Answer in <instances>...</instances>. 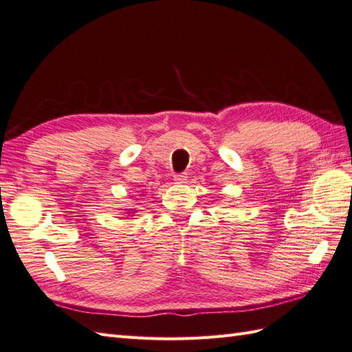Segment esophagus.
<instances>
[{
    "label": "esophagus",
    "mask_w": 352,
    "mask_h": 352,
    "mask_svg": "<svg viewBox=\"0 0 352 352\" xmlns=\"http://www.w3.org/2000/svg\"><path fill=\"white\" fill-rule=\"evenodd\" d=\"M174 178H175L177 183H186L188 175H187V173H179V174H177Z\"/></svg>",
    "instance_id": "1"
}]
</instances>
